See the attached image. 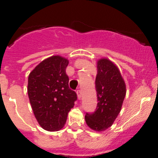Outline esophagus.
I'll return each instance as SVG.
<instances>
[{"label": "esophagus", "mask_w": 158, "mask_h": 158, "mask_svg": "<svg viewBox=\"0 0 158 158\" xmlns=\"http://www.w3.org/2000/svg\"><path fill=\"white\" fill-rule=\"evenodd\" d=\"M77 94L78 99H81V96H82V92H81V90H80V89H79V90H77Z\"/></svg>", "instance_id": "1"}]
</instances>
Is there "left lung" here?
<instances>
[{
	"mask_svg": "<svg viewBox=\"0 0 158 158\" xmlns=\"http://www.w3.org/2000/svg\"><path fill=\"white\" fill-rule=\"evenodd\" d=\"M95 84L98 103L94 112H87L85 118L91 129L103 131L112 125L120 112L126 85L116 65L107 58L97 62Z\"/></svg>",
	"mask_w": 158,
	"mask_h": 158,
	"instance_id": "8db88e82",
	"label": "left lung"
}]
</instances>
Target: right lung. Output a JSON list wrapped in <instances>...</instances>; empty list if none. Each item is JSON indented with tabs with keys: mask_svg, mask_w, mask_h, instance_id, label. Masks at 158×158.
Masks as SVG:
<instances>
[{
	"mask_svg": "<svg viewBox=\"0 0 158 158\" xmlns=\"http://www.w3.org/2000/svg\"><path fill=\"white\" fill-rule=\"evenodd\" d=\"M69 61L52 56L40 62L30 73L27 93L34 115L46 131L63 127L68 113L74 106L77 93L69 88L65 69Z\"/></svg>",
	"mask_w": 158,
	"mask_h": 158,
	"instance_id": "add662e5",
	"label": "right lung"
}]
</instances>
